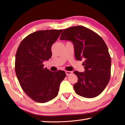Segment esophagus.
Returning <instances> with one entry per match:
<instances>
[{
    "label": "esophagus",
    "mask_w": 125,
    "mask_h": 125,
    "mask_svg": "<svg viewBox=\"0 0 125 125\" xmlns=\"http://www.w3.org/2000/svg\"><path fill=\"white\" fill-rule=\"evenodd\" d=\"M65 74H66L67 76H68L69 75H71L72 74H73V72H72V71H65Z\"/></svg>",
    "instance_id": "34e87169"
}]
</instances>
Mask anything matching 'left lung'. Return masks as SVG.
Instances as JSON below:
<instances>
[{
    "mask_svg": "<svg viewBox=\"0 0 125 125\" xmlns=\"http://www.w3.org/2000/svg\"><path fill=\"white\" fill-rule=\"evenodd\" d=\"M60 40L72 42L76 60H84V72H74L78 77L73 85L76 94L86 98L98 96L107 86L111 75V57L104 41L82 26L64 30Z\"/></svg>",
    "mask_w": 125,
    "mask_h": 125,
    "instance_id": "8db88e82",
    "label": "left lung"
}]
</instances>
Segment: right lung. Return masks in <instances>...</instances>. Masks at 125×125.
Returning a JSON list of instances; mask_svg holds the SVG:
<instances>
[{
    "label": "right lung",
    "instance_id": "obj_1",
    "mask_svg": "<svg viewBox=\"0 0 125 125\" xmlns=\"http://www.w3.org/2000/svg\"><path fill=\"white\" fill-rule=\"evenodd\" d=\"M62 30L36 31L21 42L15 56V69L21 87L36 102H48L57 96L63 71L51 72L43 62L52 56V46Z\"/></svg>",
    "mask_w": 125,
    "mask_h": 125
}]
</instances>
